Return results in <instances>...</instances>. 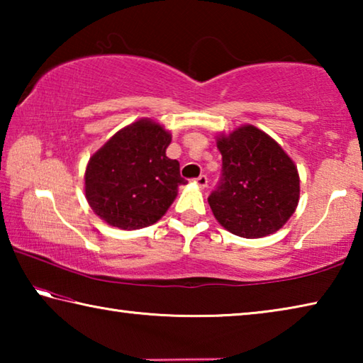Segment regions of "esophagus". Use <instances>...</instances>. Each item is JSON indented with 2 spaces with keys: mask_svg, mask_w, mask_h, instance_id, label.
I'll list each match as a JSON object with an SVG mask.
<instances>
[{
  "mask_svg": "<svg viewBox=\"0 0 363 363\" xmlns=\"http://www.w3.org/2000/svg\"><path fill=\"white\" fill-rule=\"evenodd\" d=\"M195 184H196V186H199L200 189H205V187L208 186V177L201 174V176L196 177V179H195Z\"/></svg>",
  "mask_w": 363,
  "mask_h": 363,
  "instance_id": "1",
  "label": "esophagus"
}]
</instances>
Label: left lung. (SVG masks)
Returning <instances> with one entry per match:
<instances>
[{
	"mask_svg": "<svg viewBox=\"0 0 363 363\" xmlns=\"http://www.w3.org/2000/svg\"><path fill=\"white\" fill-rule=\"evenodd\" d=\"M216 145L223 179L208 203L218 223L243 238L280 230L299 203V173L290 155L253 125L218 134Z\"/></svg>",
	"mask_w": 363,
	"mask_h": 363,
	"instance_id": "1",
	"label": "left lung"
}]
</instances>
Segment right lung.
Masks as SVG:
<instances>
[{"instance_id":"right-lung-1","label":"right lung","mask_w":363,"mask_h":363,"mask_svg":"<svg viewBox=\"0 0 363 363\" xmlns=\"http://www.w3.org/2000/svg\"><path fill=\"white\" fill-rule=\"evenodd\" d=\"M171 133L152 118L116 131L84 171L86 200L104 223L123 230L155 224L186 184L179 162L167 157Z\"/></svg>"}]
</instances>
